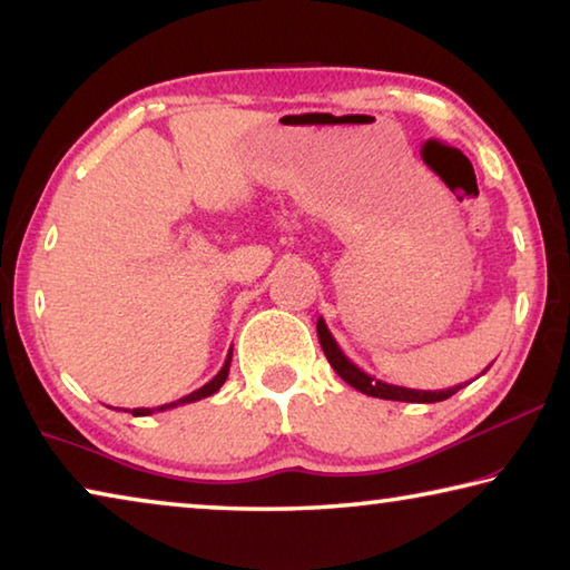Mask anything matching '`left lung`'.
I'll return each mask as SVG.
<instances>
[{"mask_svg": "<svg viewBox=\"0 0 570 570\" xmlns=\"http://www.w3.org/2000/svg\"><path fill=\"white\" fill-rule=\"evenodd\" d=\"M316 334H320V342H322V350L326 354V360L334 366V372L340 374V377L352 384L354 390H360L364 394H370V397H380V400H394V402H422V404H430V402H442L455 394L458 390L465 387V384H455V387H448V390H410V387H397V384H387L382 380H374L372 374H366L364 370H360L350 356L342 352V346L336 344V340L330 332V326L320 316V322H316ZM490 370V366H488ZM485 370V372H488Z\"/></svg>", "mask_w": 570, "mask_h": 570, "instance_id": "left-lung-1", "label": "left lung"}]
</instances>
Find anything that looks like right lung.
<instances>
[{
  "mask_svg": "<svg viewBox=\"0 0 570 570\" xmlns=\"http://www.w3.org/2000/svg\"><path fill=\"white\" fill-rule=\"evenodd\" d=\"M228 366H230V352H228V356H226L224 366H220V372L216 374L214 380L206 382L200 390L190 392V394H186V397H180V400H176V402L160 404V407H135V410H125V412H132V417H146V414H153V412H166V410L178 407V404H190V402H198V400H204V397H210V394H216L220 387H224V382H226V377H228Z\"/></svg>",
  "mask_w": 570,
  "mask_h": 570,
  "instance_id": "obj_1",
  "label": "right lung"
}]
</instances>
